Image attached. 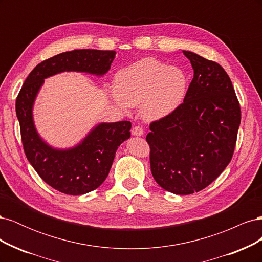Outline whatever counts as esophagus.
<instances>
[{
  "mask_svg": "<svg viewBox=\"0 0 262 262\" xmlns=\"http://www.w3.org/2000/svg\"><path fill=\"white\" fill-rule=\"evenodd\" d=\"M132 136H134V137H142L144 134V131H143V129L141 128L140 125H137V126H133L132 128Z\"/></svg>",
  "mask_w": 262,
  "mask_h": 262,
  "instance_id": "34e87169",
  "label": "esophagus"
}]
</instances>
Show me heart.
I'll return each mask as SVG.
<instances>
[{
  "label": "heart",
  "instance_id": "b5f03b06",
  "mask_svg": "<svg viewBox=\"0 0 262 262\" xmlns=\"http://www.w3.org/2000/svg\"><path fill=\"white\" fill-rule=\"evenodd\" d=\"M187 85L186 74L180 68L144 58L119 71L110 96L123 110L140 105L142 117L147 121H155L169 116L179 107Z\"/></svg>",
  "mask_w": 262,
  "mask_h": 262
}]
</instances>
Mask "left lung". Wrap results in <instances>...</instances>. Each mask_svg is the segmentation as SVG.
Returning <instances> with one entry per match:
<instances>
[{
  "mask_svg": "<svg viewBox=\"0 0 262 262\" xmlns=\"http://www.w3.org/2000/svg\"><path fill=\"white\" fill-rule=\"evenodd\" d=\"M193 78L184 102L149 124L150 171L175 194L200 191L231 162L241 124V107L231 78L216 62L191 51Z\"/></svg>",
  "mask_w": 262,
  "mask_h": 262,
  "instance_id": "8db88e82",
  "label": "left lung"
}]
</instances>
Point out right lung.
I'll list each match as a JSON object with an SVG mask.
<instances>
[{
  "label": "right lung",
  "instance_id": "add662e5",
  "mask_svg": "<svg viewBox=\"0 0 262 262\" xmlns=\"http://www.w3.org/2000/svg\"><path fill=\"white\" fill-rule=\"evenodd\" d=\"M116 51L80 49L62 52L45 60L31 71L16 99L24 150L41 179L58 191L81 195L98 188L107 178L115 154L131 136V122H101L73 147L55 148L39 136L33 109L46 78L62 72L105 75Z\"/></svg>",
  "mask_w": 262,
  "mask_h": 262
}]
</instances>
